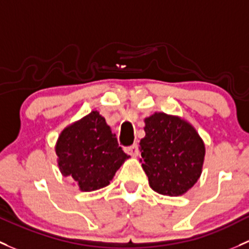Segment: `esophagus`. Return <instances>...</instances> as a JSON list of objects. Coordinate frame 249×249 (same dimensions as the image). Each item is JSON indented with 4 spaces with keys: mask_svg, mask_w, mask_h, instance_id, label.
Wrapping results in <instances>:
<instances>
[{
    "mask_svg": "<svg viewBox=\"0 0 249 249\" xmlns=\"http://www.w3.org/2000/svg\"><path fill=\"white\" fill-rule=\"evenodd\" d=\"M125 153L130 154V155H132V156H138V153H140V150H138L137 144H133V145L126 146V148H125Z\"/></svg>",
    "mask_w": 249,
    "mask_h": 249,
    "instance_id": "esophagus-1",
    "label": "esophagus"
}]
</instances>
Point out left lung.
Here are the masks:
<instances>
[{
	"instance_id": "1",
	"label": "left lung",
	"mask_w": 249,
	"mask_h": 249,
	"mask_svg": "<svg viewBox=\"0 0 249 249\" xmlns=\"http://www.w3.org/2000/svg\"><path fill=\"white\" fill-rule=\"evenodd\" d=\"M141 162L155 192L181 196L199 179L205 145L195 127L177 116L156 112L145 118Z\"/></svg>"
}]
</instances>
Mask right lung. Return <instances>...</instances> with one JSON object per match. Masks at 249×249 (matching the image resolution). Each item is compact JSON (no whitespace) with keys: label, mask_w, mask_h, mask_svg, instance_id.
Instances as JSON below:
<instances>
[{"label":"right lung","mask_w":249,"mask_h":249,"mask_svg":"<svg viewBox=\"0 0 249 249\" xmlns=\"http://www.w3.org/2000/svg\"><path fill=\"white\" fill-rule=\"evenodd\" d=\"M56 154L59 171L71 178L83 192L107 186L130 158L98 111H91L63 130L56 143Z\"/></svg>","instance_id":"right-lung-1"}]
</instances>
